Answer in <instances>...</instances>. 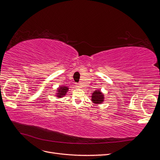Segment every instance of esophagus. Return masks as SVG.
<instances>
[{"mask_svg":"<svg viewBox=\"0 0 160 160\" xmlns=\"http://www.w3.org/2000/svg\"><path fill=\"white\" fill-rule=\"evenodd\" d=\"M77 87H78V88H81V84L77 83Z\"/></svg>","mask_w":160,"mask_h":160,"instance_id":"1","label":"esophagus"}]
</instances>
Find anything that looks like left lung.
<instances>
[{"label": "left lung", "instance_id": "1", "mask_svg": "<svg viewBox=\"0 0 160 160\" xmlns=\"http://www.w3.org/2000/svg\"><path fill=\"white\" fill-rule=\"evenodd\" d=\"M103 95L99 90L95 91L92 94V101L95 103H101L103 101Z\"/></svg>", "mask_w": 160, "mask_h": 160}]
</instances>
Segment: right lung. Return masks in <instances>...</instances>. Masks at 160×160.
Wrapping results in <instances>:
<instances>
[{"label":"right lung","instance_id":"right-lung-1","mask_svg":"<svg viewBox=\"0 0 160 160\" xmlns=\"http://www.w3.org/2000/svg\"><path fill=\"white\" fill-rule=\"evenodd\" d=\"M68 91V88H67V87H61L59 88V89H58V95L57 97H59V98H61L62 95H65V93H67V91Z\"/></svg>","mask_w":160,"mask_h":160}]
</instances>
